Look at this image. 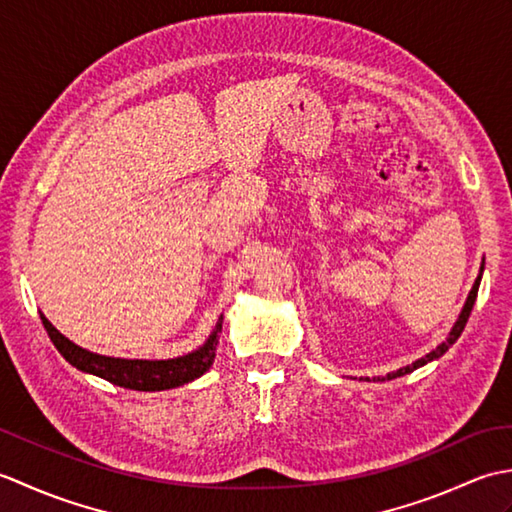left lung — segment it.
Returning <instances> with one entry per match:
<instances>
[{
  "mask_svg": "<svg viewBox=\"0 0 512 512\" xmlns=\"http://www.w3.org/2000/svg\"><path fill=\"white\" fill-rule=\"evenodd\" d=\"M482 275H484V262H482V266H480V275H477V279H475V284H473V288H471V292H469V297H466V301H464V306H462V312H460V317H458V321L453 323V328H451V332H449V336L447 339H444L436 350H431L429 354H424L422 358H418V361H413L411 365H405V367H400V369H396V372H389L387 376H365V378H361V380H374V383H383V380H391V378H398V376H405V374H411L413 369H418V367H422V365H427V363H431V361H436V358H440L444 352L449 350V347L460 339V334H462V330H464V325H466V321H469V317H471V310H473V306H475V299H477V290H480V281H482Z\"/></svg>",
  "mask_w": 512,
  "mask_h": 512,
  "instance_id": "obj_1",
  "label": "left lung"
}]
</instances>
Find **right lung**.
I'll list each match as a JSON object with an SVG mask.
<instances>
[{"instance_id":"1","label":"right lung","mask_w":512,"mask_h":512,"mask_svg":"<svg viewBox=\"0 0 512 512\" xmlns=\"http://www.w3.org/2000/svg\"><path fill=\"white\" fill-rule=\"evenodd\" d=\"M41 321L50 336V341L61 352V356L76 369H81V372L105 378L125 389L162 391L187 385L191 380L200 378L204 372H209L215 361L217 343H220L224 317L217 319L209 339H206L198 350L176 358H162V361H147V358H114L96 354L72 343L68 336H63L46 317H43V314Z\"/></svg>"}]
</instances>
